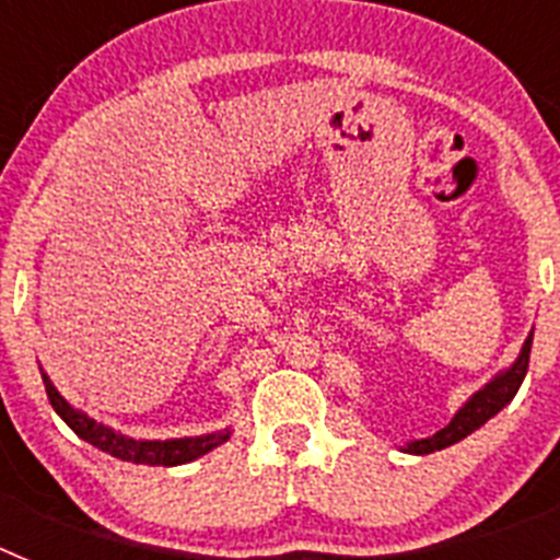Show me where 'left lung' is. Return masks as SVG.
<instances>
[{
    "label": "left lung",
    "mask_w": 560,
    "mask_h": 560,
    "mask_svg": "<svg viewBox=\"0 0 560 560\" xmlns=\"http://www.w3.org/2000/svg\"><path fill=\"white\" fill-rule=\"evenodd\" d=\"M530 348H533V330L524 339L522 350H518L516 361H513L511 368L502 370V373L493 375L485 387H479L471 398L465 400L463 407L457 409L452 420H448V427H443L440 432H434L432 438L423 440H412L404 446L407 454H432L440 452V448H448L459 440H465L471 432H477L479 427H485L488 420L493 418L497 412H502L508 404L513 400V395L518 393L522 387L524 375H527V364H530Z\"/></svg>",
    "instance_id": "left-lung-1"
}]
</instances>
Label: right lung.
<instances>
[{
  "mask_svg": "<svg viewBox=\"0 0 560 560\" xmlns=\"http://www.w3.org/2000/svg\"><path fill=\"white\" fill-rule=\"evenodd\" d=\"M42 370V368H38ZM44 387H47V398L52 404L61 420L67 423L72 432L81 440L92 443L101 452L112 454V457L122 459V463H137V465H185L192 459L205 457L207 452L219 448L221 443H226L232 434V429H221V432L199 434V438H171V440H137L128 438V434L117 432V429L106 427L101 420L89 418L86 412L75 409L56 389V384L49 381V375L42 370Z\"/></svg>",
  "mask_w": 560,
  "mask_h": 560,
  "instance_id": "obj_1",
  "label": "right lung"
}]
</instances>
